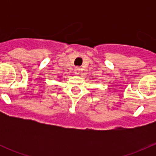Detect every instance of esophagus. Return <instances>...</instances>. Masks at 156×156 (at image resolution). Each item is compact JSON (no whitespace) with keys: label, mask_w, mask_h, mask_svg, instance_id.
<instances>
[{"label":"esophagus","mask_w":156,"mask_h":156,"mask_svg":"<svg viewBox=\"0 0 156 156\" xmlns=\"http://www.w3.org/2000/svg\"><path fill=\"white\" fill-rule=\"evenodd\" d=\"M75 73L76 75H80V73H81V69L79 67H76L75 69Z\"/></svg>","instance_id":"obj_1"}]
</instances>
